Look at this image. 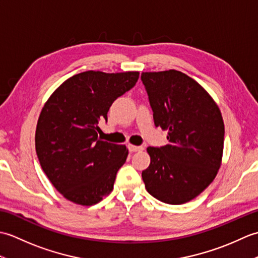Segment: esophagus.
<instances>
[{"label": "esophagus", "mask_w": 258, "mask_h": 258, "mask_svg": "<svg viewBox=\"0 0 258 258\" xmlns=\"http://www.w3.org/2000/svg\"><path fill=\"white\" fill-rule=\"evenodd\" d=\"M128 150L130 152H139L143 150V146H136V145H128Z\"/></svg>", "instance_id": "obj_1"}]
</instances>
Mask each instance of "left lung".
<instances>
[{"mask_svg": "<svg viewBox=\"0 0 258 258\" xmlns=\"http://www.w3.org/2000/svg\"><path fill=\"white\" fill-rule=\"evenodd\" d=\"M154 124L167 131L168 144L147 147L150 166L142 172L147 191L166 204L199 196L217 175L224 149V122L213 97L179 71L143 72Z\"/></svg>", "mask_w": 258, "mask_h": 258, "instance_id": "left-lung-1", "label": "left lung"}]
</instances>
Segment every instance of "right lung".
<instances>
[{
	"mask_svg": "<svg viewBox=\"0 0 258 258\" xmlns=\"http://www.w3.org/2000/svg\"><path fill=\"white\" fill-rule=\"evenodd\" d=\"M139 72L86 71L52 93L37 120L35 150L47 178L75 204H97L113 190L128 150L98 139L97 124L117 97L130 91Z\"/></svg>",
	"mask_w": 258,
	"mask_h": 258,
	"instance_id": "add662e5",
	"label": "right lung"
}]
</instances>
